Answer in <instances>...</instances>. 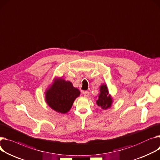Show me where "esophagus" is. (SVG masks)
I'll list each match as a JSON object with an SVG mask.
<instances>
[{"label": "esophagus", "instance_id": "obj_1", "mask_svg": "<svg viewBox=\"0 0 160 160\" xmlns=\"http://www.w3.org/2000/svg\"><path fill=\"white\" fill-rule=\"evenodd\" d=\"M83 94H84L85 97H88L89 95V91H84Z\"/></svg>", "mask_w": 160, "mask_h": 160}]
</instances>
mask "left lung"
<instances>
[{"label": "left lung", "mask_w": 160, "mask_h": 160, "mask_svg": "<svg viewBox=\"0 0 160 160\" xmlns=\"http://www.w3.org/2000/svg\"><path fill=\"white\" fill-rule=\"evenodd\" d=\"M113 99L109 92V89L106 84H102L100 88V93L97 100V104L102 109L106 110L111 108Z\"/></svg>", "instance_id": "1"}]
</instances>
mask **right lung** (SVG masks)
Instances as JSON below:
<instances>
[{"label": "right lung", "mask_w": 160, "mask_h": 160, "mask_svg": "<svg viewBox=\"0 0 160 160\" xmlns=\"http://www.w3.org/2000/svg\"><path fill=\"white\" fill-rule=\"evenodd\" d=\"M80 94V91L74 88L71 82L60 78H55L46 89L45 98L52 109L58 113L66 114L69 111L74 101Z\"/></svg>", "instance_id": "obj_1"}]
</instances>
